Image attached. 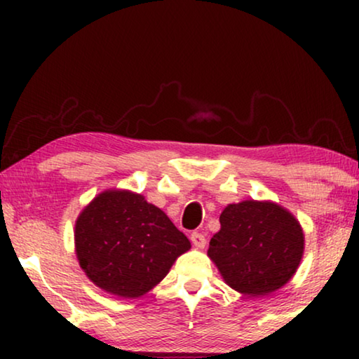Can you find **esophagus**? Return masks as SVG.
I'll list each match as a JSON object with an SVG mask.
<instances>
[{
    "instance_id": "esophagus-1",
    "label": "esophagus",
    "mask_w": 359,
    "mask_h": 359,
    "mask_svg": "<svg viewBox=\"0 0 359 359\" xmlns=\"http://www.w3.org/2000/svg\"><path fill=\"white\" fill-rule=\"evenodd\" d=\"M191 242H193L194 247L204 248V247H205V237H204V233L193 232V233H191Z\"/></svg>"
}]
</instances>
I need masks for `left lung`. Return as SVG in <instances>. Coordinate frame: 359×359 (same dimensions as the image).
Returning a JSON list of instances; mask_svg holds the SVG:
<instances>
[{"mask_svg": "<svg viewBox=\"0 0 359 359\" xmlns=\"http://www.w3.org/2000/svg\"><path fill=\"white\" fill-rule=\"evenodd\" d=\"M302 253L304 233L294 215L253 199L224 209L208 250L225 283L247 296H266L284 286Z\"/></svg>", "mask_w": 359, "mask_h": 359, "instance_id": "1", "label": "left lung"}]
</instances>
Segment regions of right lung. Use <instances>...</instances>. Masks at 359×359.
I'll return each instance as SVG.
<instances>
[{
  "instance_id": "add662e5",
  "label": "right lung",
  "mask_w": 359,
  "mask_h": 359,
  "mask_svg": "<svg viewBox=\"0 0 359 359\" xmlns=\"http://www.w3.org/2000/svg\"><path fill=\"white\" fill-rule=\"evenodd\" d=\"M75 243L86 276L121 297L144 296L191 248L163 210L129 191L97 196L76 220Z\"/></svg>"
}]
</instances>
